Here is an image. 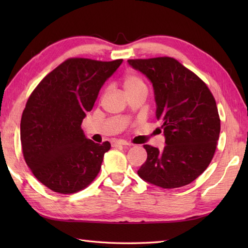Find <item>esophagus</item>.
Returning <instances> with one entry per match:
<instances>
[{
	"mask_svg": "<svg viewBox=\"0 0 248 248\" xmlns=\"http://www.w3.org/2000/svg\"><path fill=\"white\" fill-rule=\"evenodd\" d=\"M110 144H112L113 147H118V146H127L129 145V143H127L125 140H113L110 141Z\"/></svg>",
	"mask_w": 248,
	"mask_h": 248,
	"instance_id": "34e87169",
	"label": "esophagus"
}]
</instances>
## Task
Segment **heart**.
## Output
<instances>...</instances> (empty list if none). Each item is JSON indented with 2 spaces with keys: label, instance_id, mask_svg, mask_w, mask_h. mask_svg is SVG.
<instances>
[{
  "label": "heart",
  "instance_id": "1",
  "mask_svg": "<svg viewBox=\"0 0 248 248\" xmlns=\"http://www.w3.org/2000/svg\"><path fill=\"white\" fill-rule=\"evenodd\" d=\"M123 87L125 93H130L136 91H140V89H146V84L140 76L130 73V75H127L124 78Z\"/></svg>",
  "mask_w": 248,
  "mask_h": 248
}]
</instances>
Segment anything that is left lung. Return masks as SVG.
Returning a JSON list of instances; mask_svg holds the SVG:
<instances>
[{"mask_svg":"<svg viewBox=\"0 0 248 248\" xmlns=\"http://www.w3.org/2000/svg\"><path fill=\"white\" fill-rule=\"evenodd\" d=\"M155 89V117L164 130L165 147L144 145L147 160L138 173L163 188L193 182L207 170L217 149L220 119L207 84L172 57L129 60Z\"/></svg>","mask_w":248,"mask_h":248,"instance_id":"obj_1","label":"left lung"}]
</instances>
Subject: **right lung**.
I'll return each instance as SVG.
<instances>
[{"label":"right lung","instance_id":"obj_1","mask_svg":"<svg viewBox=\"0 0 248 248\" xmlns=\"http://www.w3.org/2000/svg\"><path fill=\"white\" fill-rule=\"evenodd\" d=\"M121 62L68 59L31 93L20 124L23 156L37 180L53 192L77 193L98 176L110 144L86 139L81 124Z\"/></svg>","mask_w":248,"mask_h":248}]
</instances>
